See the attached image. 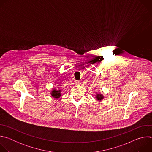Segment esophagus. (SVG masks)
<instances>
[{
	"label": "esophagus",
	"instance_id": "esophagus-1",
	"mask_svg": "<svg viewBox=\"0 0 152 152\" xmlns=\"http://www.w3.org/2000/svg\"><path fill=\"white\" fill-rule=\"evenodd\" d=\"M75 83L76 85H80L81 83V82L80 80H76Z\"/></svg>",
	"mask_w": 152,
	"mask_h": 152
}]
</instances>
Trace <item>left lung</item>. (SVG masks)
<instances>
[{
	"mask_svg": "<svg viewBox=\"0 0 152 152\" xmlns=\"http://www.w3.org/2000/svg\"><path fill=\"white\" fill-rule=\"evenodd\" d=\"M96 98L97 100H102L104 98V96H103L102 94H98L96 95Z\"/></svg>",
	"mask_w": 152,
	"mask_h": 152,
	"instance_id": "1",
	"label": "left lung"
}]
</instances>
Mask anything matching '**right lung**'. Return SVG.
<instances>
[{
    "instance_id": "1",
    "label": "right lung",
    "mask_w": 152,
    "mask_h": 152,
    "mask_svg": "<svg viewBox=\"0 0 152 152\" xmlns=\"http://www.w3.org/2000/svg\"><path fill=\"white\" fill-rule=\"evenodd\" d=\"M51 95L52 97H53L54 98L58 99L59 97H61V90H55V89L52 91L51 93Z\"/></svg>"
}]
</instances>
